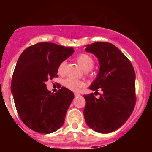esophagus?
I'll return each instance as SVG.
<instances>
[{
    "instance_id": "esophagus-1",
    "label": "esophagus",
    "mask_w": 152,
    "mask_h": 152,
    "mask_svg": "<svg viewBox=\"0 0 152 152\" xmlns=\"http://www.w3.org/2000/svg\"><path fill=\"white\" fill-rule=\"evenodd\" d=\"M74 96H75V97H78V96H80V94L76 93V94H74Z\"/></svg>"
}]
</instances>
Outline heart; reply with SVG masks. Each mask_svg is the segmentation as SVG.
<instances>
[{"label": "heart", "instance_id": "heart-1", "mask_svg": "<svg viewBox=\"0 0 152 152\" xmlns=\"http://www.w3.org/2000/svg\"><path fill=\"white\" fill-rule=\"evenodd\" d=\"M76 61H77L78 65L81 66V68L83 71H89L92 69V68L94 66V58L90 55L86 53H80L76 57ZM64 66H65V62H61L59 64L58 68V74H63ZM64 85L68 89L74 92H78L86 86V83L83 81L76 80L71 78H67L64 80Z\"/></svg>", "mask_w": 152, "mask_h": 152}]
</instances>
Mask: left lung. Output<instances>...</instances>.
I'll list each match as a JSON object with an SVG mask.
<instances>
[{
	"label": "left lung",
	"instance_id": "1",
	"mask_svg": "<svg viewBox=\"0 0 152 152\" xmlns=\"http://www.w3.org/2000/svg\"><path fill=\"white\" fill-rule=\"evenodd\" d=\"M86 51L98 58L99 74L89 86L100 98L91 93L84 95L85 120L95 132L107 134L120 128L133 111L136 103V75L133 66L117 47L106 42L86 45Z\"/></svg>",
	"mask_w": 152,
	"mask_h": 152
}]
</instances>
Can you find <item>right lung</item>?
<instances>
[{
    "mask_svg": "<svg viewBox=\"0 0 152 152\" xmlns=\"http://www.w3.org/2000/svg\"><path fill=\"white\" fill-rule=\"evenodd\" d=\"M74 52L73 48L42 42L20 54L12 77L11 92L20 119L31 129L50 134L64 124L74 94L65 87L51 93L45 82L57 76L59 64Z\"/></svg>",
    "mask_w": 152,
    "mask_h": 152,
    "instance_id": "right-lung-1",
    "label": "right lung"
}]
</instances>
